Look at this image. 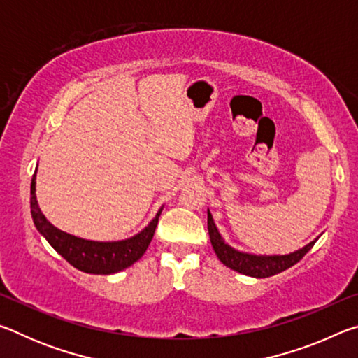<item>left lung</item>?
I'll return each mask as SVG.
<instances>
[{
  "instance_id": "8db88e82",
  "label": "left lung",
  "mask_w": 358,
  "mask_h": 358,
  "mask_svg": "<svg viewBox=\"0 0 358 358\" xmlns=\"http://www.w3.org/2000/svg\"><path fill=\"white\" fill-rule=\"evenodd\" d=\"M208 234H210V240H211V246L216 252L217 259L221 262L232 268L235 271H238L241 275H248L252 278H268L281 273V271L290 268V266L295 265L299 260L303 259V256L311 250L316 243L317 238L308 243L305 248L301 250L286 254V256H256V254H248V252H240L237 250H234L232 246H229L226 241L222 240V237L217 232V229L215 226L213 216L208 211Z\"/></svg>"
}]
</instances>
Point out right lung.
I'll return each mask as SVG.
<instances>
[{"label": "right lung", "instance_id": "1", "mask_svg": "<svg viewBox=\"0 0 358 358\" xmlns=\"http://www.w3.org/2000/svg\"><path fill=\"white\" fill-rule=\"evenodd\" d=\"M162 208L155 220L141 234L121 241H93L83 240L63 232L47 221L36 201V173L31 180V216L36 229L44 235L59 256L76 266L77 270L92 275H112L128 268L141 259L153 238Z\"/></svg>", "mask_w": 358, "mask_h": 358}]
</instances>
